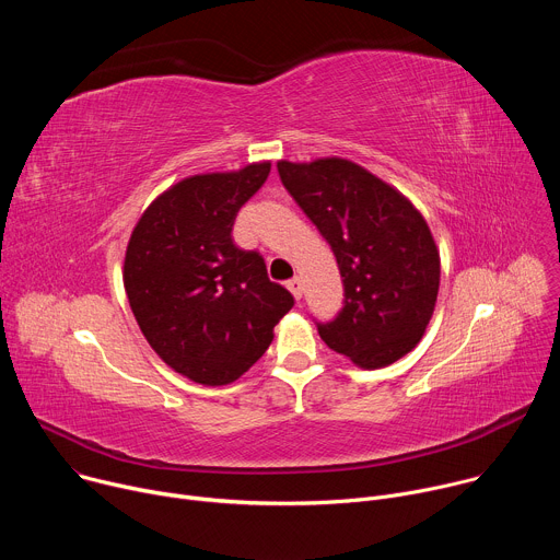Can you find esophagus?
Wrapping results in <instances>:
<instances>
[{
  "label": "esophagus",
  "instance_id": "34e87169",
  "mask_svg": "<svg viewBox=\"0 0 560 560\" xmlns=\"http://www.w3.org/2000/svg\"><path fill=\"white\" fill-rule=\"evenodd\" d=\"M285 288L292 292V296L296 299V301H301V296H303V285H301V279H290V281H285Z\"/></svg>",
  "mask_w": 560,
  "mask_h": 560
}]
</instances>
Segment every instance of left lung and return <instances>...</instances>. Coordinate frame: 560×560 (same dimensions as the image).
Masks as SVG:
<instances>
[{"label":"left lung","instance_id":"obj_1","mask_svg":"<svg viewBox=\"0 0 560 560\" xmlns=\"http://www.w3.org/2000/svg\"><path fill=\"white\" fill-rule=\"evenodd\" d=\"M281 184L330 244L343 307L316 324L326 346L365 370L406 357L423 337L439 294L441 259L423 214L348 159L277 164Z\"/></svg>","mask_w":560,"mask_h":560}]
</instances>
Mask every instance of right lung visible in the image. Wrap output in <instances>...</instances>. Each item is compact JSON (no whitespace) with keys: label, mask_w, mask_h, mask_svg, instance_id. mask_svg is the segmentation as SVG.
Masks as SVG:
<instances>
[{"label":"right lung","mask_w":560,"mask_h":560,"mask_svg":"<svg viewBox=\"0 0 560 560\" xmlns=\"http://www.w3.org/2000/svg\"><path fill=\"white\" fill-rule=\"evenodd\" d=\"M270 162L188 177L159 195L137 221L124 285L137 324L175 372L225 385L272 343L294 296L268 279L266 261L232 242L242 208L268 179Z\"/></svg>","instance_id":"obj_1"}]
</instances>
